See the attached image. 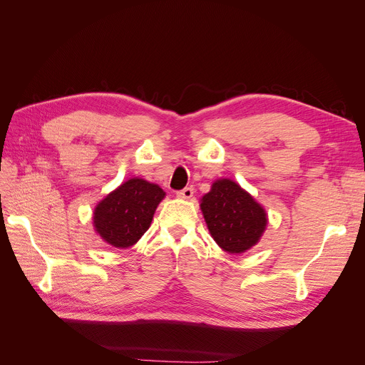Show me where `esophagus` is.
<instances>
[{"instance_id":"1","label":"esophagus","mask_w":365,"mask_h":365,"mask_svg":"<svg viewBox=\"0 0 365 365\" xmlns=\"http://www.w3.org/2000/svg\"><path fill=\"white\" fill-rule=\"evenodd\" d=\"M193 193H195L193 187H185V189L176 192V197H180V200H190Z\"/></svg>"}]
</instances>
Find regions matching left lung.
<instances>
[{"label": "left lung", "instance_id": "left-lung-1", "mask_svg": "<svg viewBox=\"0 0 365 365\" xmlns=\"http://www.w3.org/2000/svg\"><path fill=\"white\" fill-rule=\"evenodd\" d=\"M200 207L210 235L228 254H242L257 245L268 225L264 208L228 178L216 180Z\"/></svg>", "mask_w": 365, "mask_h": 365}]
</instances>
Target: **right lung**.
Returning <instances> with one entry per match:
<instances>
[{
    "instance_id": "add662e5",
    "label": "right lung",
    "mask_w": 365,
    "mask_h": 365,
    "mask_svg": "<svg viewBox=\"0 0 365 365\" xmlns=\"http://www.w3.org/2000/svg\"><path fill=\"white\" fill-rule=\"evenodd\" d=\"M165 192L158 184L130 178L97 202L93 212L96 235L114 248L135 245L149 230Z\"/></svg>"
}]
</instances>
